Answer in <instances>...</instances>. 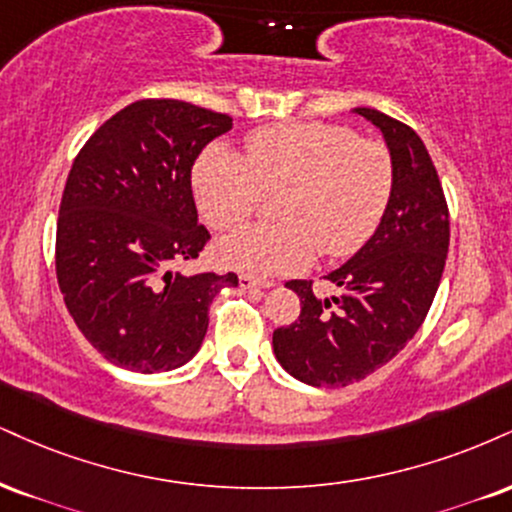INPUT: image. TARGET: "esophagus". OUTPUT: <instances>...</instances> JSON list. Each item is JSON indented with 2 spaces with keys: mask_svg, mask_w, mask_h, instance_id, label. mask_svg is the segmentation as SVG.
Wrapping results in <instances>:
<instances>
[{
  "mask_svg": "<svg viewBox=\"0 0 512 512\" xmlns=\"http://www.w3.org/2000/svg\"><path fill=\"white\" fill-rule=\"evenodd\" d=\"M238 283L243 288H269L272 286V281H264V279H255V276L250 274H240L238 276Z\"/></svg>",
  "mask_w": 512,
  "mask_h": 512,
  "instance_id": "esophagus-1",
  "label": "esophagus"
}]
</instances>
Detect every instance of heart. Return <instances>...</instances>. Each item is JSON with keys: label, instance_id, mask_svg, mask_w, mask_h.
<instances>
[{"label": "heart", "instance_id": "b5f03b06", "mask_svg": "<svg viewBox=\"0 0 512 512\" xmlns=\"http://www.w3.org/2000/svg\"><path fill=\"white\" fill-rule=\"evenodd\" d=\"M279 190L272 224H255L219 243V260L250 276L291 274L312 260L353 255L374 236L393 193V157L372 138L324 121L255 128L245 155L224 145L202 152L193 193L214 231H233Z\"/></svg>", "mask_w": 512, "mask_h": 512}]
</instances>
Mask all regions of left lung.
Wrapping results in <instances>:
<instances>
[{"label":"left lung","mask_w":512,"mask_h":512,"mask_svg":"<svg viewBox=\"0 0 512 512\" xmlns=\"http://www.w3.org/2000/svg\"><path fill=\"white\" fill-rule=\"evenodd\" d=\"M355 112L384 133L393 193L374 236L324 276L341 288L336 298L319 300L312 281L286 283L300 315L274 331V355L310 386L355 384L405 348L434 303L451 238L446 195L420 135L377 109Z\"/></svg>","instance_id":"left-lung-1"}]
</instances>
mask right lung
Returning <instances> with one entry per match:
<instances>
[{
  "instance_id": "obj_1",
  "label": "right lung",
  "mask_w": 512,
  "mask_h": 512,
  "mask_svg": "<svg viewBox=\"0 0 512 512\" xmlns=\"http://www.w3.org/2000/svg\"><path fill=\"white\" fill-rule=\"evenodd\" d=\"M231 116L181 100H138L90 135L66 178L57 281L80 334L133 372L186 365L207 334L209 305L238 276H183L209 231L197 224L190 171Z\"/></svg>"
}]
</instances>
